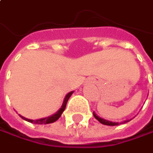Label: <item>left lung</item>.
Masks as SVG:
<instances>
[{
	"label": "left lung",
	"instance_id": "obj_1",
	"mask_svg": "<svg viewBox=\"0 0 153 153\" xmlns=\"http://www.w3.org/2000/svg\"><path fill=\"white\" fill-rule=\"evenodd\" d=\"M93 114H94V117H95V118H96L99 122H101L102 124H103V125H106V126H117V125H119V124L126 123V122H128V121H130V120H124V121H122L121 123H119V122H113V121H110V120H104V119L99 117L98 115H96V114H95V112H93Z\"/></svg>",
	"mask_w": 153,
	"mask_h": 153
}]
</instances>
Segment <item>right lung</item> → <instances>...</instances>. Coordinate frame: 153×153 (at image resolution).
Wrapping results in <instances>:
<instances>
[{
    "label": "right lung",
    "instance_id": "add662e5",
    "mask_svg": "<svg viewBox=\"0 0 153 153\" xmlns=\"http://www.w3.org/2000/svg\"><path fill=\"white\" fill-rule=\"evenodd\" d=\"M73 94V91L71 92H70V93H68L66 96H65V100H64V102L62 104V107L60 108V109L56 112L54 114H52V115H51L49 117H45V118H42V119H39V120H30V119H27L25 118V117H23V116H21V115H19L21 118L23 119V120H27L28 122H31V123H33V124H50V123H53V122H55L56 120H57L59 117L61 116V114H62V113L65 111V107H66V104H67V102H68V100H69V98L71 97V96Z\"/></svg>",
    "mask_w": 153,
    "mask_h": 153
}]
</instances>
